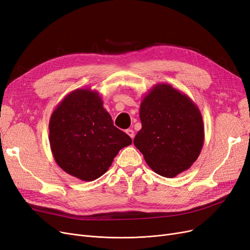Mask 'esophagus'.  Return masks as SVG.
I'll return each instance as SVG.
<instances>
[{
	"label": "esophagus",
	"instance_id": "esophagus-1",
	"mask_svg": "<svg viewBox=\"0 0 250 250\" xmlns=\"http://www.w3.org/2000/svg\"><path fill=\"white\" fill-rule=\"evenodd\" d=\"M125 133L130 136L132 139H134V137H135V133H134V131L132 130V128H127V130H125Z\"/></svg>",
	"mask_w": 250,
	"mask_h": 250
}]
</instances>
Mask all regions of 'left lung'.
I'll list each match as a JSON object with an SVG mask.
<instances>
[{
	"instance_id": "1",
	"label": "left lung",
	"mask_w": 250,
	"mask_h": 250,
	"mask_svg": "<svg viewBox=\"0 0 250 250\" xmlns=\"http://www.w3.org/2000/svg\"><path fill=\"white\" fill-rule=\"evenodd\" d=\"M142 127L134 144L146 164L173 178L197 161L204 144V123L192 100L168 83H158L140 104Z\"/></svg>"
}]
</instances>
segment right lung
Returning a JSON list of instances; mask_svg holds the SVG:
<instances>
[{
	"mask_svg": "<svg viewBox=\"0 0 250 250\" xmlns=\"http://www.w3.org/2000/svg\"><path fill=\"white\" fill-rule=\"evenodd\" d=\"M49 143L61 169L82 181H94L132 139L113 125L99 91L85 87L71 91L53 110Z\"/></svg>",
	"mask_w": 250,
	"mask_h": 250,
	"instance_id": "1",
	"label": "right lung"
}]
</instances>
